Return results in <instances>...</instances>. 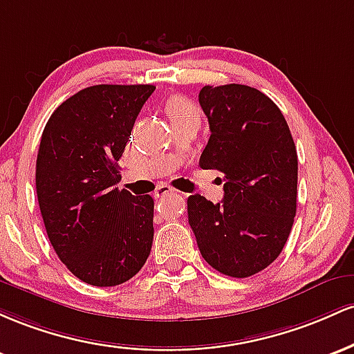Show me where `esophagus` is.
<instances>
[{"instance_id":"esophagus-1","label":"esophagus","mask_w":354,"mask_h":354,"mask_svg":"<svg viewBox=\"0 0 354 354\" xmlns=\"http://www.w3.org/2000/svg\"><path fill=\"white\" fill-rule=\"evenodd\" d=\"M172 192H174V189L170 187V185L164 184V185H160V187H157V190H156V197H157V198H162V197L169 196V194H172Z\"/></svg>"}]
</instances>
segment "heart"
<instances>
[{
  "mask_svg": "<svg viewBox=\"0 0 354 354\" xmlns=\"http://www.w3.org/2000/svg\"><path fill=\"white\" fill-rule=\"evenodd\" d=\"M165 113L169 115L170 122L178 120H190V118L198 117L197 106L194 105L189 98L182 97V95H176V97L169 98L165 103Z\"/></svg>",
  "mask_w": 354,
  "mask_h": 354,
  "instance_id": "obj_1",
  "label": "heart"
}]
</instances>
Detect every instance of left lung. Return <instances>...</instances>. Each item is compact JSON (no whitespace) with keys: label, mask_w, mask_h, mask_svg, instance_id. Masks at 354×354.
<instances>
[{"label":"left lung","mask_w":354,"mask_h":354,"mask_svg":"<svg viewBox=\"0 0 354 354\" xmlns=\"http://www.w3.org/2000/svg\"><path fill=\"white\" fill-rule=\"evenodd\" d=\"M210 137L198 165L224 174V198H187L189 224L202 257L230 277H249L283 251L296 216L297 153L284 115L248 85L198 93Z\"/></svg>","instance_id":"left-lung-1"}]
</instances>
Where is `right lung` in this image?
Returning <instances> with one entry per match:
<instances>
[{
    "mask_svg": "<svg viewBox=\"0 0 354 354\" xmlns=\"http://www.w3.org/2000/svg\"><path fill=\"white\" fill-rule=\"evenodd\" d=\"M153 85H93L65 100L43 130L37 196L59 261L91 286H118L144 268L153 198L118 190V164Z\"/></svg>",
    "mask_w": 354,
    "mask_h": 354,
    "instance_id": "1",
    "label": "right lung"
}]
</instances>
